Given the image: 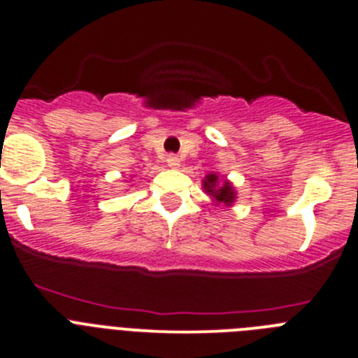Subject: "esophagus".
Returning a JSON list of instances; mask_svg holds the SVG:
<instances>
[{"mask_svg": "<svg viewBox=\"0 0 358 358\" xmlns=\"http://www.w3.org/2000/svg\"><path fill=\"white\" fill-rule=\"evenodd\" d=\"M166 162H168V166H169V168H173V169L180 168V157L173 156V154H169V156L166 157Z\"/></svg>", "mask_w": 358, "mask_h": 358, "instance_id": "esophagus-1", "label": "esophagus"}]
</instances>
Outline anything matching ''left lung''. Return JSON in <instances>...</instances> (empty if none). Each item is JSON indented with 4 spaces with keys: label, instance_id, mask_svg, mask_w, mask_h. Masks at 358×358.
Segmentation results:
<instances>
[{
    "label": "left lung",
    "instance_id": "obj_1",
    "mask_svg": "<svg viewBox=\"0 0 358 358\" xmlns=\"http://www.w3.org/2000/svg\"><path fill=\"white\" fill-rule=\"evenodd\" d=\"M202 189L211 197L213 204L230 208L237 199V190L230 180L225 176H218V173H208L202 180Z\"/></svg>",
    "mask_w": 358,
    "mask_h": 358
}]
</instances>
